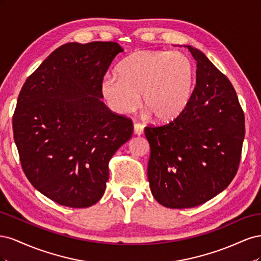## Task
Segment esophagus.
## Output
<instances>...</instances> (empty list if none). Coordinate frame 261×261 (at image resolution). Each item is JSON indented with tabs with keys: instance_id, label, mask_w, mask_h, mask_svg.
<instances>
[{
	"instance_id": "34e87169",
	"label": "esophagus",
	"mask_w": 261,
	"mask_h": 261,
	"mask_svg": "<svg viewBox=\"0 0 261 261\" xmlns=\"http://www.w3.org/2000/svg\"><path fill=\"white\" fill-rule=\"evenodd\" d=\"M134 133H135L136 135H141V134L144 133V126L139 123H136L134 125Z\"/></svg>"
}]
</instances>
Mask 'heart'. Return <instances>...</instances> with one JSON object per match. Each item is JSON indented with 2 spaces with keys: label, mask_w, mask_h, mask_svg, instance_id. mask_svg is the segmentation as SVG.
<instances>
[{
  "label": "heart",
  "mask_w": 261,
  "mask_h": 261,
  "mask_svg": "<svg viewBox=\"0 0 261 261\" xmlns=\"http://www.w3.org/2000/svg\"><path fill=\"white\" fill-rule=\"evenodd\" d=\"M194 86V67L184 53L141 50L130 54L116 69L105 76L102 94L118 114L141 103L156 121L174 120L187 107Z\"/></svg>",
  "instance_id": "b5f03b06"
}]
</instances>
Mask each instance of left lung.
<instances>
[{"instance_id":"obj_1","label":"left lung","mask_w":261,"mask_h":261,"mask_svg":"<svg viewBox=\"0 0 261 261\" xmlns=\"http://www.w3.org/2000/svg\"><path fill=\"white\" fill-rule=\"evenodd\" d=\"M196 86L174 120L146 126L150 145L148 180L154 199L172 209L207 202L230 185L238 173L245 116L228 78L198 49Z\"/></svg>"}]
</instances>
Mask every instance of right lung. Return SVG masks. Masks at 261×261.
Listing matches in <instances>:
<instances>
[{
  "label": "right lung",
  "mask_w": 261,
  "mask_h": 261,
  "mask_svg": "<svg viewBox=\"0 0 261 261\" xmlns=\"http://www.w3.org/2000/svg\"><path fill=\"white\" fill-rule=\"evenodd\" d=\"M121 52L112 41L64 44L19 92L13 133L22 171L31 185L61 206L98 202L110 160L133 135L130 118L101 101L102 80Z\"/></svg>",
  "instance_id": "1"
}]
</instances>
